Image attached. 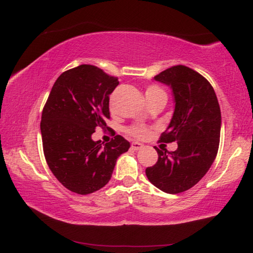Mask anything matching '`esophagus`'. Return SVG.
Returning a JSON list of instances; mask_svg holds the SVG:
<instances>
[{
    "instance_id": "1",
    "label": "esophagus",
    "mask_w": 253,
    "mask_h": 253,
    "mask_svg": "<svg viewBox=\"0 0 253 253\" xmlns=\"http://www.w3.org/2000/svg\"><path fill=\"white\" fill-rule=\"evenodd\" d=\"M142 147H144V145L140 144V142H138V141H132L131 142V149L132 150H139V149L142 148Z\"/></svg>"
}]
</instances>
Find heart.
<instances>
[{"label": "heart", "mask_w": 253, "mask_h": 253, "mask_svg": "<svg viewBox=\"0 0 253 253\" xmlns=\"http://www.w3.org/2000/svg\"><path fill=\"white\" fill-rule=\"evenodd\" d=\"M146 99L147 102H150V100L159 98V97H167L166 91H165L162 87L158 85H150L146 88L145 91ZM130 135L137 137V138H145V137L148 136L149 130L147 129L146 127L142 126H131L127 129Z\"/></svg>", "instance_id": "b5f03b06"}]
</instances>
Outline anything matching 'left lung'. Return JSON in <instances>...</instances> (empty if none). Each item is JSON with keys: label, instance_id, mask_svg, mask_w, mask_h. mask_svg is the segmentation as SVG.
<instances>
[{"label": "left lung", "instance_id": "obj_1", "mask_svg": "<svg viewBox=\"0 0 253 253\" xmlns=\"http://www.w3.org/2000/svg\"><path fill=\"white\" fill-rule=\"evenodd\" d=\"M154 79L170 86L174 111L162 136L163 142H178L174 151L155 149L158 160L146 168L148 180L167 194L194 187L212 165L218 153L221 112L213 87L203 75L185 65L159 73Z\"/></svg>", "mask_w": 253, "mask_h": 253}]
</instances>
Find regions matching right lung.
<instances>
[{
	"label": "right lung",
	"mask_w": 253,
	"mask_h": 253,
	"mask_svg": "<svg viewBox=\"0 0 253 253\" xmlns=\"http://www.w3.org/2000/svg\"><path fill=\"white\" fill-rule=\"evenodd\" d=\"M118 84L117 77L83 64L61 74L43 108L41 132L45 159L57 180L79 195L106 185L117 158L130 147L119 135L105 145L91 139L95 129L107 127L109 95Z\"/></svg>",
	"instance_id": "obj_1"
}]
</instances>
